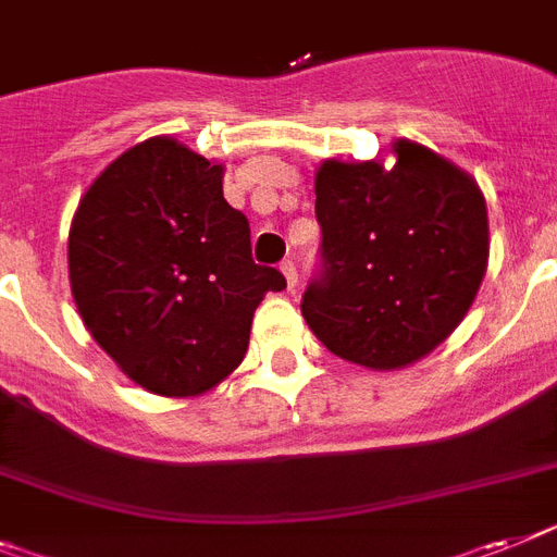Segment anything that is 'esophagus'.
I'll return each instance as SVG.
<instances>
[{"label": "esophagus", "mask_w": 557, "mask_h": 557, "mask_svg": "<svg viewBox=\"0 0 557 557\" xmlns=\"http://www.w3.org/2000/svg\"><path fill=\"white\" fill-rule=\"evenodd\" d=\"M280 271H283L288 288L297 286V265H294V260H283V263H280Z\"/></svg>", "instance_id": "obj_1"}]
</instances>
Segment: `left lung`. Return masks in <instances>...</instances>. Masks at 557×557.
Masks as SVG:
<instances>
[{
    "mask_svg": "<svg viewBox=\"0 0 557 557\" xmlns=\"http://www.w3.org/2000/svg\"><path fill=\"white\" fill-rule=\"evenodd\" d=\"M394 166L322 161L314 177L322 269L302 317L331 354L396 371L456 331L490 257L487 203L473 177L399 138Z\"/></svg>",
    "mask_w": 557,
    "mask_h": 557,
    "instance_id": "obj_1",
    "label": "left lung"
}]
</instances>
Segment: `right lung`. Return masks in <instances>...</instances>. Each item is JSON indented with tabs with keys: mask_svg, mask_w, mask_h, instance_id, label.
<instances>
[{
	"mask_svg": "<svg viewBox=\"0 0 557 557\" xmlns=\"http://www.w3.org/2000/svg\"><path fill=\"white\" fill-rule=\"evenodd\" d=\"M78 314L135 385L198 396L235 371L277 269L251 260L246 214L223 198V163L175 138L135 144L78 200L67 240Z\"/></svg>",
	"mask_w": 557,
	"mask_h": 557,
	"instance_id": "obj_1",
	"label": "right lung"
}]
</instances>
